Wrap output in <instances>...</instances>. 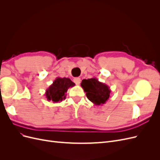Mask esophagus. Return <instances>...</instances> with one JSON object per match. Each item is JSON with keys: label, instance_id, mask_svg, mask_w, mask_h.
<instances>
[{"label": "esophagus", "instance_id": "34e87169", "mask_svg": "<svg viewBox=\"0 0 160 160\" xmlns=\"http://www.w3.org/2000/svg\"><path fill=\"white\" fill-rule=\"evenodd\" d=\"M73 81H74V83L76 84V85H79L80 84V82H81V79L80 78H79V77H76V78H75L74 79H73Z\"/></svg>", "mask_w": 160, "mask_h": 160}]
</instances>
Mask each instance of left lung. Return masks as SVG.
<instances>
[{
	"mask_svg": "<svg viewBox=\"0 0 160 160\" xmlns=\"http://www.w3.org/2000/svg\"><path fill=\"white\" fill-rule=\"evenodd\" d=\"M81 86L86 93L87 98L95 105H102L105 103L111 94L110 88L96 77L82 80Z\"/></svg>",
	"mask_w": 160,
	"mask_h": 160,
	"instance_id": "8db88e82",
	"label": "left lung"
}]
</instances>
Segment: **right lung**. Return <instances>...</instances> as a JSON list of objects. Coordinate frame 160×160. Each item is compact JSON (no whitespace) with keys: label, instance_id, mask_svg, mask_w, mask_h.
<instances>
[{"label":"right lung","instance_id":"add662e5","mask_svg":"<svg viewBox=\"0 0 160 160\" xmlns=\"http://www.w3.org/2000/svg\"><path fill=\"white\" fill-rule=\"evenodd\" d=\"M75 85V84L69 78L57 77L52 84L47 89L46 98L49 101H51L53 103L61 102L66 98V93L68 89Z\"/></svg>","mask_w":160,"mask_h":160}]
</instances>
